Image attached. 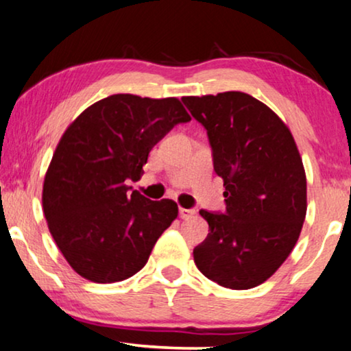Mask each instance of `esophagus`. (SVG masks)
I'll return each mask as SVG.
<instances>
[{"label":"esophagus","instance_id":"1","mask_svg":"<svg viewBox=\"0 0 351 351\" xmlns=\"http://www.w3.org/2000/svg\"><path fill=\"white\" fill-rule=\"evenodd\" d=\"M195 215L194 208H180V218L181 219H189Z\"/></svg>","mask_w":351,"mask_h":351}]
</instances>
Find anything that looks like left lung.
<instances>
[{"label":"left lung","instance_id":"obj_1","mask_svg":"<svg viewBox=\"0 0 351 351\" xmlns=\"http://www.w3.org/2000/svg\"><path fill=\"white\" fill-rule=\"evenodd\" d=\"M207 130L213 170L224 181V212L200 210L208 236L194 261L210 281L244 291L281 266L300 236L306 215L302 157L282 120L241 91L183 97Z\"/></svg>","mask_w":351,"mask_h":351}]
</instances>
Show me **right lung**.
I'll use <instances>...</instances> for the list:
<instances>
[{"label": "right lung", "mask_w": 351, "mask_h": 351, "mask_svg": "<svg viewBox=\"0 0 351 351\" xmlns=\"http://www.w3.org/2000/svg\"><path fill=\"white\" fill-rule=\"evenodd\" d=\"M191 117L176 97L112 95L88 107L60 138L43 186L49 232L69 265L97 284L132 278L178 217L173 200H151L141 178L149 152Z\"/></svg>", "instance_id": "add662e5"}]
</instances>
